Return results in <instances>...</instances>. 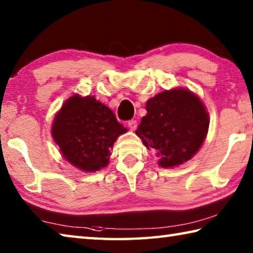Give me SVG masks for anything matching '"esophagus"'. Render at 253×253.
I'll return each mask as SVG.
<instances>
[{
    "label": "esophagus",
    "mask_w": 253,
    "mask_h": 253,
    "mask_svg": "<svg viewBox=\"0 0 253 253\" xmlns=\"http://www.w3.org/2000/svg\"><path fill=\"white\" fill-rule=\"evenodd\" d=\"M128 127L130 128V130H135L137 128V122L136 121H129V122H128Z\"/></svg>",
    "instance_id": "esophagus-1"
}]
</instances>
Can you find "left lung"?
<instances>
[{
  "label": "left lung",
  "mask_w": 253,
  "mask_h": 253,
  "mask_svg": "<svg viewBox=\"0 0 253 253\" xmlns=\"http://www.w3.org/2000/svg\"><path fill=\"white\" fill-rule=\"evenodd\" d=\"M136 135L148 149L156 151L162 168H173L191 160L202 146L209 129L203 102L184 88L157 93L146 102Z\"/></svg>",
  "instance_id": "1"
}]
</instances>
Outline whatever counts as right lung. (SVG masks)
Masks as SVG:
<instances>
[{"mask_svg": "<svg viewBox=\"0 0 253 253\" xmlns=\"http://www.w3.org/2000/svg\"><path fill=\"white\" fill-rule=\"evenodd\" d=\"M126 131L113 111L95 96L79 95L62 105L51 129L62 156L84 172L106 168L114 143Z\"/></svg>", "mask_w": 253, "mask_h": 253, "instance_id": "1", "label": "right lung"}]
</instances>
